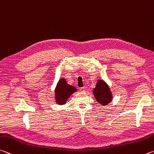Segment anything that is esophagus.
Masks as SVG:
<instances>
[{
    "label": "esophagus",
    "instance_id": "esophagus-1",
    "mask_svg": "<svg viewBox=\"0 0 154 154\" xmlns=\"http://www.w3.org/2000/svg\"><path fill=\"white\" fill-rule=\"evenodd\" d=\"M85 88H80V91L81 92H85Z\"/></svg>",
    "mask_w": 154,
    "mask_h": 154
}]
</instances>
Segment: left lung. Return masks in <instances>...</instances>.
<instances>
[{
    "instance_id": "8db88e82",
    "label": "left lung",
    "mask_w": 154,
    "mask_h": 154,
    "mask_svg": "<svg viewBox=\"0 0 154 154\" xmlns=\"http://www.w3.org/2000/svg\"><path fill=\"white\" fill-rule=\"evenodd\" d=\"M93 94L96 101L103 106L110 104L113 99L110 86L103 79L97 81L96 87L93 89Z\"/></svg>"
}]
</instances>
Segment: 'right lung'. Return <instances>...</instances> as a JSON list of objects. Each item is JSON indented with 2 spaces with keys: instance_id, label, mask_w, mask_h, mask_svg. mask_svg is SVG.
<instances>
[{
  "instance_id": "add662e5",
  "label": "right lung",
  "mask_w": 154,
  "mask_h": 154,
  "mask_svg": "<svg viewBox=\"0 0 154 154\" xmlns=\"http://www.w3.org/2000/svg\"><path fill=\"white\" fill-rule=\"evenodd\" d=\"M77 89L74 86L69 85L65 78H61L54 89V100L58 105L65 104L71 95Z\"/></svg>"
}]
</instances>
